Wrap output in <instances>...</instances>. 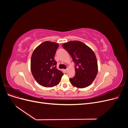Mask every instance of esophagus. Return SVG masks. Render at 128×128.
I'll return each mask as SVG.
<instances>
[{"label":"esophagus","mask_w":128,"mask_h":128,"mask_svg":"<svg viewBox=\"0 0 128 128\" xmlns=\"http://www.w3.org/2000/svg\"><path fill=\"white\" fill-rule=\"evenodd\" d=\"M67 69H64V72H67Z\"/></svg>","instance_id":"1"}]
</instances>
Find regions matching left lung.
I'll use <instances>...</instances> for the list:
<instances>
[{
    "label": "left lung",
    "instance_id": "1",
    "mask_svg": "<svg viewBox=\"0 0 128 128\" xmlns=\"http://www.w3.org/2000/svg\"><path fill=\"white\" fill-rule=\"evenodd\" d=\"M75 64V76L70 78L73 86L86 88L91 84L98 72V64L94 51L80 41H70L62 45Z\"/></svg>",
    "mask_w": 128,
    "mask_h": 128
}]
</instances>
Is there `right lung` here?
Returning <instances> with one entry per match:
<instances>
[{"label":"right lung","instance_id":"1","mask_svg":"<svg viewBox=\"0 0 128 128\" xmlns=\"http://www.w3.org/2000/svg\"><path fill=\"white\" fill-rule=\"evenodd\" d=\"M59 44L48 41L40 44L31 58V71L40 86L51 88L59 83L64 73L56 69L54 56Z\"/></svg>","mask_w":128,"mask_h":128}]
</instances>
